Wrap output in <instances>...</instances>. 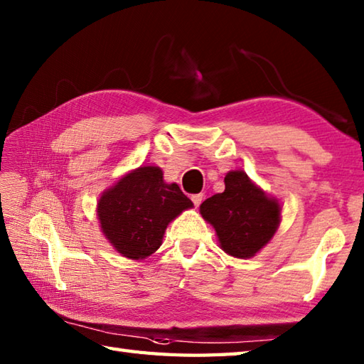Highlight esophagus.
<instances>
[{
  "label": "esophagus",
  "mask_w": 364,
  "mask_h": 364,
  "mask_svg": "<svg viewBox=\"0 0 364 364\" xmlns=\"http://www.w3.org/2000/svg\"><path fill=\"white\" fill-rule=\"evenodd\" d=\"M191 200H192V202H194V205H196V206H198L200 203H202V200H203V194H194V196L191 197Z\"/></svg>",
  "instance_id": "34e87169"
}]
</instances>
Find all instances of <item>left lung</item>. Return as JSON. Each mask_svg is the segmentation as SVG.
<instances>
[{"label":"left lung","instance_id":"obj_1","mask_svg":"<svg viewBox=\"0 0 364 364\" xmlns=\"http://www.w3.org/2000/svg\"><path fill=\"white\" fill-rule=\"evenodd\" d=\"M200 214L218 233L220 249L235 258H252L280 225L282 206L242 170L225 176V191L200 205Z\"/></svg>","mask_w":364,"mask_h":364}]
</instances>
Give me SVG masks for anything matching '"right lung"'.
Segmentation results:
<instances>
[{"instance_id":"1","label":"right lung","mask_w":364,"mask_h":364,"mask_svg":"<svg viewBox=\"0 0 364 364\" xmlns=\"http://www.w3.org/2000/svg\"><path fill=\"white\" fill-rule=\"evenodd\" d=\"M192 206L176 183L162 180L159 167L145 166L105 191L97 214L103 235L122 257L144 259L159 249L168 223Z\"/></svg>"}]
</instances>
